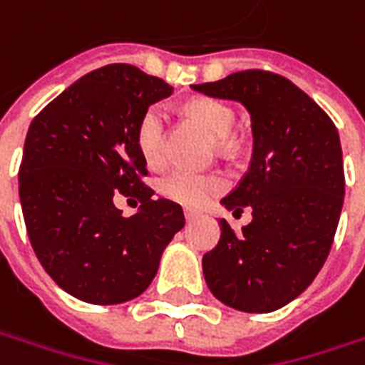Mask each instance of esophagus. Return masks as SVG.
Segmentation results:
<instances>
[{
  "label": "esophagus",
  "mask_w": 365,
  "mask_h": 365,
  "mask_svg": "<svg viewBox=\"0 0 365 365\" xmlns=\"http://www.w3.org/2000/svg\"><path fill=\"white\" fill-rule=\"evenodd\" d=\"M185 217H187V221H195L197 217H201V213L199 211H195V209H185Z\"/></svg>",
  "instance_id": "1"
}]
</instances>
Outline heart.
I'll list each match as a JSON object with an SVG mask.
<instances>
[{"mask_svg":"<svg viewBox=\"0 0 365 365\" xmlns=\"http://www.w3.org/2000/svg\"><path fill=\"white\" fill-rule=\"evenodd\" d=\"M187 111L201 121L213 135L223 138L235 125V113L221 101L195 99L187 106ZM135 144L148 166L158 168L166 160V111L160 106L148 107L138 121ZM162 197L180 205H203L213 192L223 189V178L219 175H199L185 168H176L160 180Z\"/></svg>","mask_w":365,"mask_h":365,"instance_id":"obj_1","label":"heart"}]
</instances>
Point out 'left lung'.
Masks as SVG:
<instances>
[{
  "mask_svg": "<svg viewBox=\"0 0 365 365\" xmlns=\"http://www.w3.org/2000/svg\"><path fill=\"white\" fill-rule=\"evenodd\" d=\"M192 89L242 103L254 133L250 170L221 199L233 213L252 207L254 219L240 232L219 221L221 237L203 256L207 287L237 311L270 313L294 301L329 256L345 195L339 133L307 93L268 71Z\"/></svg>",
  "mask_w": 365,
  "mask_h": 365,
  "instance_id": "8db88e82",
  "label": "left lung"
}]
</instances>
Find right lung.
Listing matches in <instances>:
<instances>
[{
    "label": "right lung",
    "mask_w": 365,
    "mask_h": 365,
    "mask_svg": "<svg viewBox=\"0 0 365 365\" xmlns=\"http://www.w3.org/2000/svg\"><path fill=\"white\" fill-rule=\"evenodd\" d=\"M173 87L132 64L81 77L36 115L24 144L20 203L30 244L50 278L91 304L142 294L168 242L185 225L182 207L152 199L138 121ZM140 200L125 218L115 199Z\"/></svg>",
    "instance_id": "1"
}]
</instances>
